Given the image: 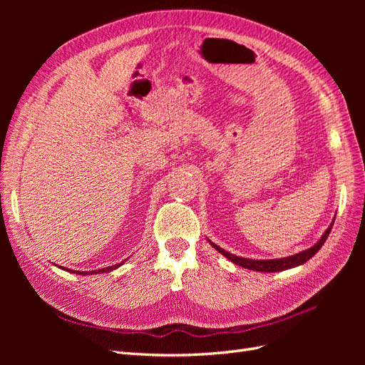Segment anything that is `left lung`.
<instances>
[{"label": "left lung", "instance_id": "1", "mask_svg": "<svg viewBox=\"0 0 365 365\" xmlns=\"http://www.w3.org/2000/svg\"><path fill=\"white\" fill-rule=\"evenodd\" d=\"M335 220H332V224L329 225V228L326 230V233L322 236L317 244L314 247H311L309 250H304L302 252H297L294 256L289 257H283V259H271V260H252V259H245V257H237L235 254H231L228 251H225L224 248L217 247L216 244H213L212 240L210 242V245H212L215 250H217L222 256H225L228 260H231L233 263L239 264L242 268H247L251 271H260V272H277V271H284V269H289L294 267H298V264H303L304 262H307L312 256L318 252V250L324 245V242L330 233V230H332Z\"/></svg>", "mask_w": 365, "mask_h": 365}]
</instances>
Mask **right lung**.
Wrapping results in <instances>:
<instances>
[{
	"label": "right lung",
	"instance_id": "obj_1",
	"mask_svg": "<svg viewBox=\"0 0 365 365\" xmlns=\"http://www.w3.org/2000/svg\"><path fill=\"white\" fill-rule=\"evenodd\" d=\"M125 262L121 263H117V264H113V267H108V268H102V269H96V271H90V272H85V271H73V269H68V268H62V269H67L68 272H74V274H81V275H88V274H103V272H111L114 269H117L118 267H121Z\"/></svg>",
	"mask_w": 365,
	"mask_h": 365
}]
</instances>
